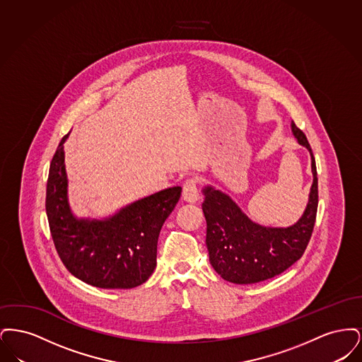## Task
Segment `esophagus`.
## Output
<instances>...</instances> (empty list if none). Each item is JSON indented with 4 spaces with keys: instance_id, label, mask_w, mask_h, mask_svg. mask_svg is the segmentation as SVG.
Wrapping results in <instances>:
<instances>
[{
    "instance_id": "obj_1",
    "label": "esophagus",
    "mask_w": 362,
    "mask_h": 362,
    "mask_svg": "<svg viewBox=\"0 0 362 362\" xmlns=\"http://www.w3.org/2000/svg\"><path fill=\"white\" fill-rule=\"evenodd\" d=\"M197 179L189 177L185 183H183V199L186 202H197L199 198V192H198V185H197Z\"/></svg>"
}]
</instances>
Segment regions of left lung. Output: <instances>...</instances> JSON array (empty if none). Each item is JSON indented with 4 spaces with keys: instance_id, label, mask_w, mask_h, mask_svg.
<instances>
[{
    "instance_id": "left-lung-1",
    "label": "left lung",
    "mask_w": 362,
    "mask_h": 362,
    "mask_svg": "<svg viewBox=\"0 0 362 362\" xmlns=\"http://www.w3.org/2000/svg\"><path fill=\"white\" fill-rule=\"evenodd\" d=\"M293 136L310 153L313 183L301 218L288 228L251 221L229 195L206 186L202 210L206 218V245L213 269L233 284H257L278 276L303 257L317 211L316 163L305 134L292 122Z\"/></svg>"
}]
</instances>
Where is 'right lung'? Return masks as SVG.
Listing matches in <instances>:
<instances>
[{"mask_svg": "<svg viewBox=\"0 0 362 362\" xmlns=\"http://www.w3.org/2000/svg\"><path fill=\"white\" fill-rule=\"evenodd\" d=\"M61 139L52 156L46 213L55 250L76 278L102 289H132L156 269L161 226L176 206L182 187H170L122 207L104 220L77 218L68 202V177Z\"/></svg>", "mask_w": 362, "mask_h": 362, "instance_id": "right-lung-1", "label": "right lung"}]
</instances>
